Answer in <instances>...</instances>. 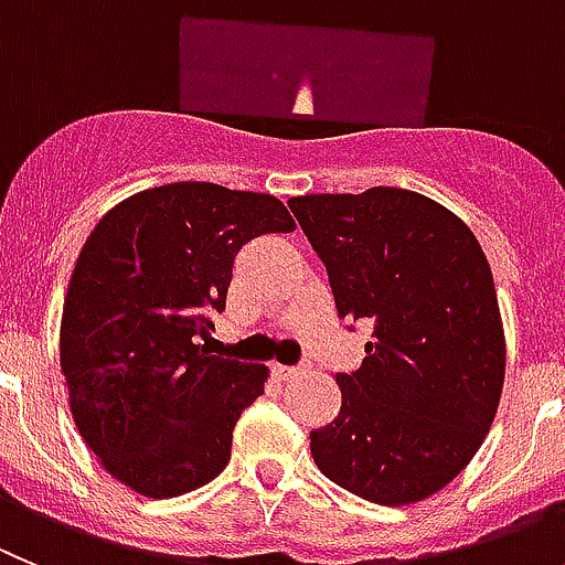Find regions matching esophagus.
Here are the masks:
<instances>
[{
    "label": "esophagus",
    "mask_w": 565,
    "mask_h": 565,
    "mask_svg": "<svg viewBox=\"0 0 565 565\" xmlns=\"http://www.w3.org/2000/svg\"><path fill=\"white\" fill-rule=\"evenodd\" d=\"M276 374L281 380H287V377H292V374H298V369H295V365H276Z\"/></svg>",
    "instance_id": "obj_1"
}]
</instances>
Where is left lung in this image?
<instances>
[{
    "mask_svg": "<svg viewBox=\"0 0 565 565\" xmlns=\"http://www.w3.org/2000/svg\"><path fill=\"white\" fill-rule=\"evenodd\" d=\"M340 318L374 323L338 374V416L309 434L318 470L383 507L416 504L470 465L495 419L507 340L479 238L405 188L289 200Z\"/></svg>",
    "mask_w": 565,
    "mask_h": 565,
    "instance_id": "8db88e82",
    "label": "left lung"
}]
</instances>
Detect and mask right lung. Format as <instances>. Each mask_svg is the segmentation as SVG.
<instances>
[{"instance_id": "obj_1", "label": "right lung", "mask_w": 565, "mask_h": 565, "mask_svg": "<svg viewBox=\"0 0 565 565\" xmlns=\"http://www.w3.org/2000/svg\"><path fill=\"white\" fill-rule=\"evenodd\" d=\"M289 231L276 196L171 182L118 202L89 233L61 312V374L81 439L120 484L177 498L225 470L270 369L207 354L196 334L225 309L242 245Z\"/></svg>"}]
</instances>
